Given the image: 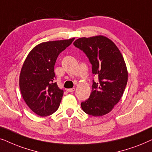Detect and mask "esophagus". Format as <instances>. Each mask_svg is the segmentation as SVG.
Masks as SVG:
<instances>
[{
  "instance_id": "34e87169",
  "label": "esophagus",
  "mask_w": 152,
  "mask_h": 152,
  "mask_svg": "<svg viewBox=\"0 0 152 152\" xmlns=\"http://www.w3.org/2000/svg\"><path fill=\"white\" fill-rule=\"evenodd\" d=\"M66 90L68 92H74V91L75 90V88H69V89H66Z\"/></svg>"
}]
</instances>
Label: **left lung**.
Instances as JSON below:
<instances>
[{
    "label": "left lung",
    "mask_w": 152,
    "mask_h": 152,
    "mask_svg": "<svg viewBox=\"0 0 152 152\" xmlns=\"http://www.w3.org/2000/svg\"><path fill=\"white\" fill-rule=\"evenodd\" d=\"M74 45L86 54L93 74L99 79L93 81L90 98L81 103L83 110L94 117L108 114L122 98L128 80L122 54L114 42L104 35L78 38Z\"/></svg>",
    "instance_id": "1"
}]
</instances>
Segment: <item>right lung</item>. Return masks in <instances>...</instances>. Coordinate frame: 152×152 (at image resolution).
<instances>
[{"instance_id":"obj_1","label":"right lung","mask_w":152,"mask_h":152,"mask_svg":"<svg viewBox=\"0 0 152 152\" xmlns=\"http://www.w3.org/2000/svg\"><path fill=\"white\" fill-rule=\"evenodd\" d=\"M74 38L42 42L30 50L19 76L20 90L26 104L41 117L52 115L59 108L64 91L54 83V65L58 56Z\"/></svg>"}]
</instances>
